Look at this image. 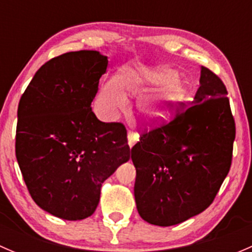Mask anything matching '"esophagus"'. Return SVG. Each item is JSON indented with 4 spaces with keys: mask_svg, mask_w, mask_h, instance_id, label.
I'll return each instance as SVG.
<instances>
[{
    "mask_svg": "<svg viewBox=\"0 0 252 252\" xmlns=\"http://www.w3.org/2000/svg\"><path fill=\"white\" fill-rule=\"evenodd\" d=\"M136 141H139V135L136 133H134V131L129 130L128 131V142H129V146H133L134 144H135Z\"/></svg>",
    "mask_w": 252,
    "mask_h": 252,
    "instance_id": "1",
    "label": "esophagus"
}]
</instances>
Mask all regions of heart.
Listing matches in <instances>:
<instances>
[{
    "label": "heart",
    "mask_w": 252,
    "mask_h": 252,
    "mask_svg": "<svg viewBox=\"0 0 252 252\" xmlns=\"http://www.w3.org/2000/svg\"><path fill=\"white\" fill-rule=\"evenodd\" d=\"M177 77V72L167 67L126 65L118 78L102 84L97 105L105 116L114 118L126 108V95L145 96L139 102V113L147 122L158 121L187 95V85Z\"/></svg>",
    "instance_id": "heart-1"
}]
</instances>
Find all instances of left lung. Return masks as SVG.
<instances>
[{"label":"left lung","instance_id":"left-lung-1","mask_svg":"<svg viewBox=\"0 0 252 252\" xmlns=\"http://www.w3.org/2000/svg\"><path fill=\"white\" fill-rule=\"evenodd\" d=\"M234 139L227 88L201 67L200 88L190 105L178 103L168 122L145 124L131 147L134 195L142 220L169 227L205 211L229 173Z\"/></svg>","mask_w":252,"mask_h":252}]
</instances>
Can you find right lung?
Instances as JSON below:
<instances>
[{"label":"right lung","instance_id":"obj_1","mask_svg":"<svg viewBox=\"0 0 252 252\" xmlns=\"http://www.w3.org/2000/svg\"><path fill=\"white\" fill-rule=\"evenodd\" d=\"M106 56L81 50L51 58L18 105L16 157L30 196L51 215L79 220L95 212L102 183L130 158L123 123H103L91 102Z\"/></svg>","mask_w":252,"mask_h":252}]
</instances>
